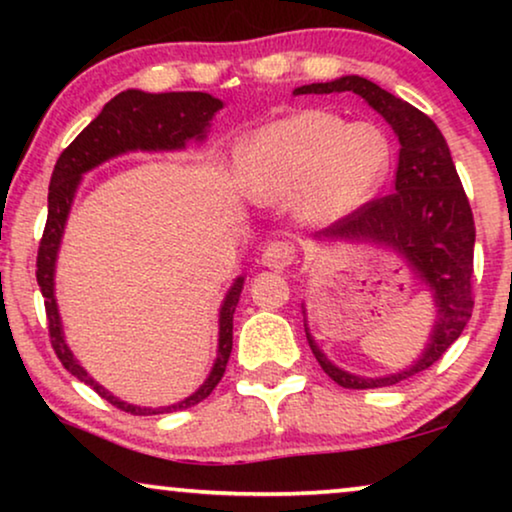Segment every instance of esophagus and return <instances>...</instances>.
Wrapping results in <instances>:
<instances>
[{
  "label": "esophagus",
  "instance_id": "obj_1",
  "mask_svg": "<svg viewBox=\"0 0 512 512\" xmlns=\"http://www.w3.org/2000/svg\"><path fill=\"white\" fill-rule=\"evenodd\" d=\"M263 265L270 270H286L289 265L293 263V258H296V249H293V244L289 242H282V240H275L270 242L268 247L263 249Z\"/></svg>",
  "mask_w": 512,
  "mask_h": 512
}]
</instances>
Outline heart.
Listing matches in <instances>:
<instances>
[{"label":"heart","instance_id":"obj_1","mask_svg":"<svg viewBox=\"0 0 512 512\" xmlns=\"http://www.w3.org/2000/svg\"><path fill=\"white\" fill-rule=\"evenodd\" d=\"M391 167V144L373 123H352L328 111H300L256 130L237 151V181L256 202L296 195L310 221L356 212L380 191Z\"/></svg>","mask_w":512,"mask_h":512}]
</instances>
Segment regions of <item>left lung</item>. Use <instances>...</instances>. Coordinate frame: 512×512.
<instances>
[{"label": "left lung", "instance_id": "8db88e82", "mask_svg": "<svg viewBox=\"0 0 512 512\" xmlns=\"http://www.w3.org/2000/svg\"><path fill=\"white\" fill-rule=\"evenodd\" d=\"M352 90L384 116L401 142L394 193L368 200L356 212L321 230L328 240H363L382 244L410 263L436 300L429 345L415 366L387 377H359L333 366L307 333L312 354L324 373L345 389L391 387L433 366L464 331L473 312V247L475 223L461 186L450 146L429 116L401 97L387 93L363 76H342L310 83L293 95H328ZM307 331V328H305Z\"/></svg>", "mask_w": 512, "mask_h": 512}]
</instances>
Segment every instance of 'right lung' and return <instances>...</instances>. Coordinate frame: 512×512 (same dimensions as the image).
Segmentation results:
<instances>
[{
    "label": "right lung",
    "mask_w": 512,
    "mask_h": 512,
    "mask_svg": "<svg viewBox=\"0 0 512 512\" xmlns=\"http://www.w3.org/2000/svg\"><path fill=\"white\" fill-rule=\"evenodd\" d=\"M223 107L221 100L207 93H142V90H123L114 100L104 104L100 116L90 121L88 128H83L79 137L60 153L55 163L51 186H48V219L44 235L39 242L37 254V282L44 296L46 317H48V335L51 345L58 354L62 366H65L74 377L93 387L102 398H107L118 410L130 412V415H160V412H177L186 410L191 405L212 394L216 384L221 382L226 373L230 352H233V314L240 300L244 279L237 277L235 284L230 286L226 300L221 305L219 314V354L212 373L205 384L177 405L167 408H139L118 401L107 389L100 387L86 370L79 366L74 354L69 352L65 333H62V321L58 314V303L53 293V277H55V261H58V249L65 223L72 209V200L76 188L81 184V177L88 170H93L104 160L121 156L128 151H174L184 149L188 139H202L209 121L216 111Z\"/></svg>",
    "instance_id": "obj_1"
}]
</instances>
